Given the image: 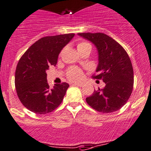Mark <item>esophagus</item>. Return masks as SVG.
<instances>
[{
	"instance_id": "esophagus-1",
	"label": "esophagus",
	"mask_w": 151,
	"mask_h": 151,
	"mask_svg": "<svg viewBox=\"0 0 151 151\" xmlns=\"http://www.w3.org/2000/svg\"><path fill=\"white\" fill-rule=\"evenodd\" d=\"M74 85L81 87V86H83V83H74Z\"/></svg>"
}]
</instances>
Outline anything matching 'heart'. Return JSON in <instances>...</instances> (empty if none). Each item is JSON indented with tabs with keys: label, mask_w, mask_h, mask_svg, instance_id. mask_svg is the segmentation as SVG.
<instances>
[{
	"label": "heart",
	"mask_w": 151,
	"mask_h": 151,
	"mask_svg": "<svg viewBox=\"0 0 151 151\" xmlns=\"http://www.w3.org/2000/svg\"><path fill=\"white\" fill-rule=\"evenodd\" d=\"M77 48L79 52L83 50H91V45L87 41H80L77 43ZM67 76L71 80H79L82 78L83 74L81 70L76 67H71L68 70Z\"/></svg>",
	"instance_id": "heart-1"
}]
</instances>
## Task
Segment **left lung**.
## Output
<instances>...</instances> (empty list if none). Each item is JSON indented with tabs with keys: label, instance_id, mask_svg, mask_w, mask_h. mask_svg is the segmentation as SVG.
I'll return each mask as SVG.
<instances>
[{
	"label": "left lung",
	"instance_id": "1",
	"mask_svg": "<svg viewBox=\"0 0 151 151\" xmlns=\"http://www.w3.org/2000/svg\"><path fill=\"white\" fill-rule=\"evenodd\" d=\"M78 36L92 42L98 53V65L92 77L106 86L86 98L95 110L110 113L120 109L130 97L133 88V69L126 50L115 39L102 33H82Z\"/></svg>",
	"mask_w": 151,
	"mask_h": 151
}]
</instances>
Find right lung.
<instances>
[{"label":"right lung","mask_w":151,"mask_h":151,"mask_svg":"<svg viewBox=\"0 0 151 151\" xmlns=\"http://www.w3.org/2000/svg\"><path fill=\"white\" fill-rule=\"evenodd\" d=\"M74 33L46 36L33 44L18 61L15 86L18 98L27 109L36 114H47L58 107L69 87L67 83L50 88L46 71L56 65L63 47Z\"/></svg>","instance_id":"right-lung-1"}]
</instances>
